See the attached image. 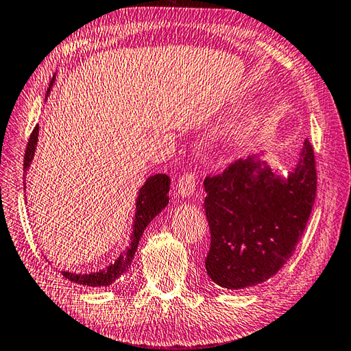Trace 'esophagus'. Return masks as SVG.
Returning a JSON list of instances; mask_svg holds the SVG:
<instances>
[{
  "label": "esophagus",
  "mask_w": 351,
  "mask_h": 351,
  "mask_svg": "<svg viewBox=\"0 0 351 351\" xmlns=\"http://www.w3.org/2000/svg\"><path fill=\"white\" fill-rule=\"evenodd\" d=\"M196 180H197V175L195 171H190V170L185 171L182 176H180V180H178V184H176L178 195L182 197L193 196V193H195V189H196Z\"/></svg>",
  "instance_id": "obj_1"
}]
</instances>
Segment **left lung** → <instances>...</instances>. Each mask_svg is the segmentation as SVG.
<instances>
[{"label":"left lung","instance_id":"obj_1","mask_svg":"<svg viewBox=\"0 0 351 351\" xmlns=\"http://www.w3.org/2000/svg\"><path fill=\"white\" fill-rule=\"evenodd\" d=\"M300 156L288 180L255 156L205 178L204 206L211 230L205 268L217 285H258L293 255L317 193L315 155L308 138Z\"/></svg>","mask_w":351,"mask_h":351}]
</instances>
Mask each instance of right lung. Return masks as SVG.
<instances>
[{
  "label": "right lung",
  "mask_w": 351,
  "mask_h": 351,
  "mask_svg": "<svg viewBox=\"0 0 351 351\" xmlns=\"http://www.w3.org/2000/svg\"><path fill=\"white\" fill-rule=\"evenodd\" d=\"M54 81H51V86ZM49 92V88H48ZM37 136H39V126H34V130L29 136L28 145L25 149L24 155V170L29 167V162H32L36 145H37ZM169 189H170V178L167 175H154L149 178L145 182L143 187L138 191L137 204H136V220H134V229L130 241V247L126 252H123L121 256L116 259L114 264L99 270L96 273L90 274H77V273H69V271H62L66 279L71 282L80 283V285H87V287H108L113 283L116 279L121 278L122 274L130 270L132 258L137 252V245L140 241V237L143 235L146 226L151 223L156 214H160L161 210L166 208L169 204Z\"/></svg>",
  "instance_id": "1"
}]
</instances>
